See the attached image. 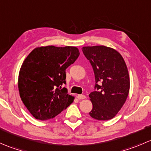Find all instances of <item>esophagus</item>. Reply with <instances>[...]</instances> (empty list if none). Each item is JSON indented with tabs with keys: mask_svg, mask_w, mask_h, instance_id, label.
<instances>
[{
	"mask_svg": "<svg viewBox=\"0 0 151 151\" xmlns=\"http://www.w3.org/2000/svg\"><path fill=\"white\" fill-rule=\"evenodd\" d=\"M77 98L78 99H84L86 97H85V95H77Z\"/></svg>",
	"mask_w": 151,
	"mask_h": 151,
	"instance_id": "1",
	"label": "esophagus"
}]
</instances>
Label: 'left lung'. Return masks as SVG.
Here are the masks:
<instances>
[{"instance_id":"1","label":"left lung","mask_w":151,"mask_h":151,"mask_svg":"<svg viewBox=\"0 0 151 151\" xmlns=\"http://www.w3.org/2000/svg\"><path fill=\"white\" fill-rule=\"evenodd\" d=\"M95 75V91L89 94L93 109L91 118L98 121L112 119L124 104L130 81L127 66L121 55L105 46L83 47Z\"/></svg>"}]
</instances>
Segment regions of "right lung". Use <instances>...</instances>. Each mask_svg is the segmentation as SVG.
<instances>
[{
    "label": "right lung",
    "mask_w": 151,
    "mask_h": 151,
    "mask_svg": "<svg viewBox=\"0 0 151 151\" xmlns=\"http://www.w3.org/2000/svg\"><path fill=\"white\" fill-rule=\"evenodd\" d=\"M80 55L75 47L34 49L21 66L18 78L20 98L36 119L55 118L74 101L67 93L66 69Z\"/></svg>",
    "instance_id": "add662e5"
}]
</instances>
